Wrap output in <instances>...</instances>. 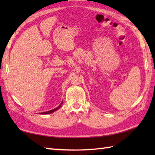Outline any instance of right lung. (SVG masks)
Here are the masks:
<instances>
[{"label": "right lung", "mask_w": 155, "mask_h": 155, "mask_svg": "<svg viewBox=\"0 0 155 155\" xmlns=\"http://www.w3.org/2000/svg\"><path fill=\"white\" fill-rule=\"evenodd\" d=\"M62 103H63V102L62 101V103H61V104L59 105L58 107H57V108H54V109L51 110H48V111H47V112H44V113H41V114H51V113H53V112H54V111H56V110H57L58 109H59V108H61V105L62 104Z\"/></svg>", "instance_id": "1"}]
</instances>
